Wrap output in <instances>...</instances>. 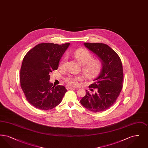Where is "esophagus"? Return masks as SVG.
Masks as SVG:
<instances>
[{"mask_svg": "<svg viewBox=\"0 0 148 148\" xmlns=\"http://www.w3.org/2000/svg\"><path fill=\"white\" fill-rule=\"evenodd\" d=\"M66 89H75L74 88L71 87V86H66Z\"/></svg>", "mask_w": 148, "mask_h": 148, "instance_id": "obj_1", "label": "esophagus"}]
</instances>
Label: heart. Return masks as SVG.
<instances>
[{"label": "heart", "instance_id": "obj_1", "mask_svg": "<svg viewBox=\"0 0 148 148\" xmlns=\"http://www.w3.org/2000/svg\"><path fill=\"white\" fill-rule=\"evenodd\" d=\"M74 56L78 63L83 65L82 71L87 77H92L98 74L101 71L102 64L98 59H93L92 54L86 50L79 49L75 51ZM67 61V57L65 56L60 64V66L64 68ZM80 80L79 77L69 76L65 79V82L71 86L77 85L78 80Z\"/></svg>", "mask_w": 148, "mask_h": 148}]
</instances>
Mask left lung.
<instances>
[{
  "mask_svg": "<svg viewBox=\"0 0 148 148\" xmlns=\"http://www.w3.org/2000/svg\"><path fill=\"white\" fill-rule=\"evenodd\" d=\"M84 45L100 59L102 68L94 83L89 86L97 89V92L90 94L86 90L80 101L90 111L103 112L113 106L122 89L124 76L121 61L117 53L106 44L84 42Z\"/></svg>",
  "mask_w": 148,
  "mask_h": 148,
  "instance_id": "8db88e82",
  "label": "left lung"
}]
</instances>
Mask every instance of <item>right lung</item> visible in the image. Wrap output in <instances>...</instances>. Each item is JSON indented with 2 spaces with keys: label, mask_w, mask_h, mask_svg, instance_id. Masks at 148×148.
Returning a JSON list of instances; mask_svg holds the SVG:
<instances>
[{
  "label": "right lung",
  "mask_w": 148,
  "mask_h": 148,
  "mask_svg": "<svg viewBox=\"0 0 148 148\" xmlns=\"http://www.w3.org/2000/svg\"><path fill=\"white\" fill-rule=\"evenodd\" d=\"M70 43H40L24 56L21 69V88L29 103L48 110L59 105L67 90L63 85L53 86L49 74L58 69L59 63Z\"/></svg>",
  "instance_id": "1"
}]
</instances>
